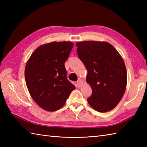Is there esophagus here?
Masks as SVG:
<instances>
[{"instance_id":"34e87169","label":"esophagus","mask_w":147,"mask_h":147,"mask_svg":"<svg viewBox=\"0 0 147 147\" xmlns=\"http://www.w3.org/2000/svg\"><path fill=\"white\" fill-rule=\"evenodd\" d=\"M77 85H78V87H81V86H82V85H83L82 81H81V80H79L77 82Z\"/></svg>"}]
</instances>
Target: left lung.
Segmentation results:
<instances>
[{
    "instance_id": "obj_1",
    "label": "left lung",
    "mask_w": 147,
    "mask_h": 147,
    "mask_svg": "<svg viewBox=\"0 0 147 147\" xmlns=\"http://www.w3.org/2000/svg\"><path fill=\"white\" fill-rule=\"evenodd\" d=\"M76 46L78 57L88 71L86 81L92 90L89 105L100 112L112 110L126 88L127 71L123 57L107 42H79Z\"/></svg>"
}]
</instances>
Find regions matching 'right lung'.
Listing matches in <instances>:
<instances>
[{"mask_svg": "<svg viewBox=\"0 0 147 147\" xmlns=\"http://www.w3.org/2000/svg\"><path fill=\"white\" fill-rule=\"evenodd\" d=\"M73 45L65 41L45 43L36 49L26 62L24 76L28 90L43 110H59L75 89L67 79L64 65Z\"/></svg>", "mask_w": 147, "mask_h": 147, "instance_id": "1", "label": "right lung"}]
</instances>
